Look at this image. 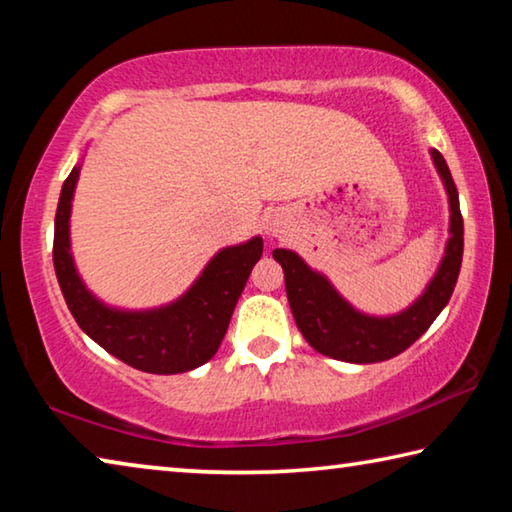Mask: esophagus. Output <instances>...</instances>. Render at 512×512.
Here are the masks:
<instances>
[{
	"label": "esophagus",
	"mask_w": 512,
	"mask_h": 512,
	"mask_svg": "<svg viewBox=\"0 0 512 512\" xmlns=\"http://www.w3.org/2000/svg\"><path fill=\"white\" fill-rule=\"evenodd\" d=\"M266 230H268V235H277V223L271 221V223L266 225Z\"/></svg>",
	"instance_id": "esophagus-1"
}]
</instances>
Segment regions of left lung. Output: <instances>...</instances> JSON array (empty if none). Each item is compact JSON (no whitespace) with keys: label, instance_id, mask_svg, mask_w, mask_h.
<instances>
[{"label":"left lung","instance_id":"left-lung-1","mask_svg":"<svg viewBox=\"0 0 512 512\" xmlns=\"http://www.w3.org/2000/svg\"><path fill=\"white\" fill-rule=\"evenodd\" d=\"M438 173L449 194L452 210V237L447 241L445 257L436 277L420 300L397 316L375 318L354 311L323 275L311 271L291 250L277 248L273 257L282 264L287 298L296 325L307 343L325 357L348 363H377L393 359L427 332L440 311L452 298L463 262V216L458 207V192L443 155L431 151Z\"/></svg>","mask_w":512,"mask_h":512}]
</instances>
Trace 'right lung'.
Returning a JSON list of instances; mask_svg holds the SVG:
<instances>
[{"label":"right lung","instance_id":"1","mask_svg":"<svg viewBox=\"0 0 512 512\" xmlns=\"http://www.w3.org/2000/svg\"><path fill=\"white\" fill-rule=\"evenodd\" d=\"M79 167L60 189L54 223V268L69 311L92 341L112 357L153 375H176L210 361L228 332L232 311L264 244L255 237L248 244L223 248L183 298L155 311H117L83 287L69 253V210Z\"/></svg>","mask_w":512,"mask_h":512}]
</instances>
